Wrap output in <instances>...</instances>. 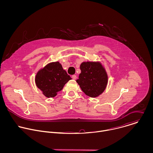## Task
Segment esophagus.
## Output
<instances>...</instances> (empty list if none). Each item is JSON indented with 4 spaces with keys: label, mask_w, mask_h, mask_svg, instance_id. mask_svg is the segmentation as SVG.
<instances>
[{
    "label": "esophagus",
    "mask_w": 153,
    "mask_h": 153,
    "mask_svg": "<svg viewBox=\"0 0 153 153\" xmlns=\"http://www.w3.org/2000/svg\"><path fill=\"white\" fill-rule=\"evenodd\" d=\"M72 79L74 80H76L77 79V76L76 75H73L72 76Z\"/></svg>",
    "instance_id": "34e87169"
}]
</instances>
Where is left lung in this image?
<instances>
[{
  "label": "left lung",
  "instance_id": "1",
  "mask_svg": "<svg viewBox=\"0 0 153 153\" xmlns=\"http://www.w3.org/2000/svg\"><path fill=\"white\" fill-rule=\"evenodd\" d=\"M81 73L76 80L82 91L90 97H97L105 90L108 82L103 65L99 61L83 62L80 65Z\"/></svg>",
  "mask_w": 153,
  "mask_h": 153
}]
</instances>
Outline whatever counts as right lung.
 <instances>
[{
  "instance_id": "1",
  "label": "right lung",
  "mask_w": 153,
  "mask_h": 153,
  "mask_svg": "<svg viewBox=\"0 0 153 153\" xmlns=\"http://www.w3.org/2000/svg\"><path fill=\"white\" fill-rule=\"evenodd\" d=\"M71 77L63 69L58 61L52 62L41 68L36 73L35 83L37 88L46 97L53 98Z\"/></svg>"
}]
</instances>
